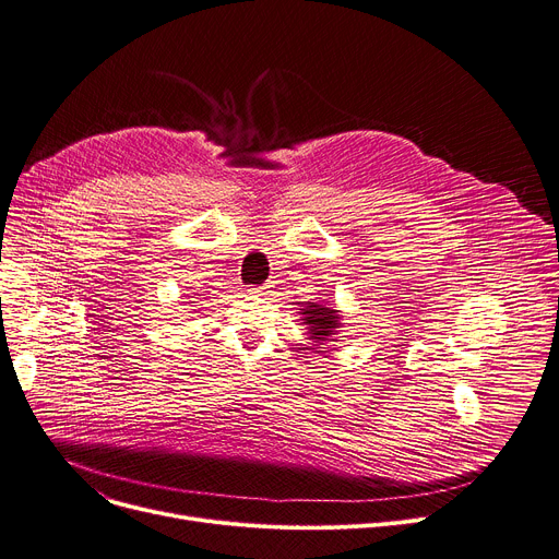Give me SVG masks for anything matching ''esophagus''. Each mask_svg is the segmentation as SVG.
<instances>
[{
    "label": "esophagus",
    "instance_id": "obj_1",
    "mask_svg": "<svg viewBox=\"0 0 559 559\" xmlns=\"http://www.w3.org/2000/svg\"><path fill=\"white\" fill-rule=\"evenodd\" d=\"M263 289H265V287H249L247 292H249V294H261Z\"/></svg>",
    "mask_w": 559,
    "mask_h": 559
}]
</instances>
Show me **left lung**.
Returning a JSON list of instances; mask_svg holds the SVG:
<instances>
[{
    "label": "left lung",
    "instance_id": "8db88e82",
    "mask_svg": "<svg viewBox=\"0 0 559 559\" xmlns=\"http://www.w3.org/2000/svg\"><path fill=\"white\" fill-rule=\"evenodd\" d=\"M302 323L308 325V334L314 343L323 345L325 341H332L336 330L341 328V317L336 310L319 306V302H306V308L300 310Z\"/></svg>",
    "mask_w": 559,
    "mask_h": 559
}]
</instances>
